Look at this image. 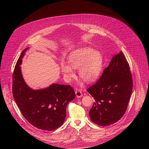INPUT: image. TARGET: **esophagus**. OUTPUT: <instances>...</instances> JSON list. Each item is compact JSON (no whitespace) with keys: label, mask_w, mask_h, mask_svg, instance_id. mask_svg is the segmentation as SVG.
I'll list each match as a JSON object with an SVG mask.
<instances>
[{"label":"esophagus","mask_w":149,"mask_h":149,"mask_svg":"<svg viewBox=\"0 0 149 149\" xmlns=\"http://www.w3.org/2000/svg\"><path fill=\"white\" fill-rule=\"evenodd\" d=\"M75 94H76V96L78 97V98H80L81 97L83 96V94L81 93V91L79 89H77L76 91H75Z\"/></svg>","instance_id":"obj_1"}]
</instances>
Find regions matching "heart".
Wrapping results in <instances>:
<instances>
[{
	"label": "heart",
	"mask_w": 149,
	"mask_h": 149,
	"mask_svg": "<svg viewBox=\"0 0 149 149\" xmlns=\"http://www.w3.org/2000/svg\"><path fill=\"white\" fill-rule=\"evenodd\" d=\"M102 56L98 51L82 47L74 51L68 57V64H61V70L69 78L75 77L74 69H79V75L84 81L92 83L99 76L102 65Z\"/></svg>",
	"instance_id": "1"
}]
</instances>
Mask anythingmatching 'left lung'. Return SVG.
Wrapping results in <instances>:
<instances>
[{"label": "left lung", "mask_w": 149, "mask_h": 149, "mask_svg": "<svg viewBox=\"0 0 149 149\" xmlns=\"http://www.w3.org/2000/svg\"><path fill=\"white\" fill-rule=\"evenodd\" d=\"M133 81L123 54L116 55L99 80L86 89L94 99L89 111L91 120L106 126L120 120L127 108Z\"/></svg>", "instance_id": "left-lung-1"}]
</instances>
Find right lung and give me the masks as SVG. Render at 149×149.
<instances>
[{
    "label": "right lung",
    "instance_id": "add662e5",
    "mask_svg": "<svg viewBox=\"0 0 149 149\" xmlns=\"http://www.w3.org/2000/svg\"><path fill=\"white\" fill-rule=\"evenodd\" d=\"M22 52L13 73L12 93L14 100L23 117L35 127L46 131L56 130L64 123L67 104L75 98L70 85L53 84L40 90H33L22 76Z\"/></svg>",
    "mask_w": 149,
    "mask_h": 149
}]
</instances>
